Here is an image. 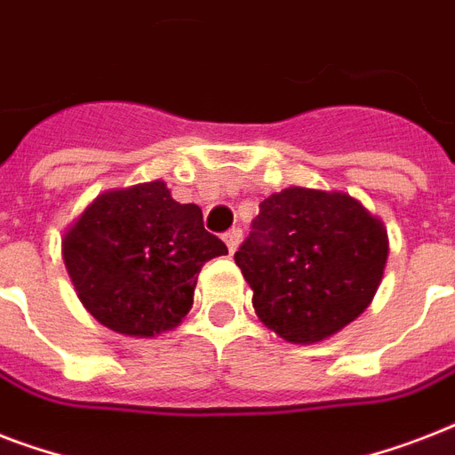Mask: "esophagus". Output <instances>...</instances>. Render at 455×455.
Masks as SVG:
<instances>
[{
  "instance_id": "obj_1",
  "label": "esophagus",
  "mask_w": 455,
  "mask_h": 455,
  "mask_svg": "<svg viewBox=\"0 0 455 455\" xmlns=\"http://www.w3.org/2000/svg\"><path fill=\"white\" fill-rule=\"evenodd\" d=\"M241 238H243L241 228H231V231H227V234H224V243H227L228 252H235V250H238V245H241Z\"/></svg>"
}]
</instances>
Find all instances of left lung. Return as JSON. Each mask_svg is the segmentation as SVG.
<instances>
[{
    "label": "left lung",
    "instance_id": "left-lung-1",
    "mask_svg": "<svg viewBox=\"0 0 455 455\" xmlns=\"http://www.w3.org/2000/svg\"><path fill=\"white\" fill-rule=\"evenodd\" d=\"M387 255V228L359 200L291 186L259 203L234 259L259 321L292 345H314L366 311Z\"/></svg>",
    "mask_w": 455,
    "mask_h": 455
}]
</instances>
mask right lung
Wrapping results in <instances>:
<instances>
[{"label":"right lung","mask_w":455,"mask_h":455,"mask_svg":"<svg viewBox=\"0 0 455 455\" xmlns=\"http://www.w3.org/2000/svg\"><path fill=\"white\" fill-rule=\"evenodd\" d=\"M164 181L106 191L63 235V262L84 309L132 338L172 331L193 307L203 264L227 255Z\"/></svg>","instance_id":"1"}]
</instances>
